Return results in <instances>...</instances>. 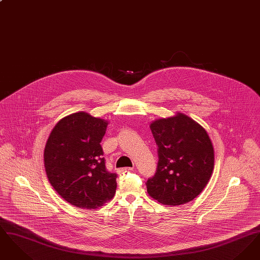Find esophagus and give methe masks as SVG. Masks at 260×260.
<instances>
[{
    "mask_svg": "<svg viewBox=\"0 0 260 260\" xmlns=\"http://www.w3.org/2000/svg\"><path fill=\"white\" fill-rule=\"evenodd\" d=\"M133 170H134L133 168H123V169L118 170V173H125V172H131V171H133Z\"/></svg>",
    "mask_w": 260,
    "mask_h": 260,
    "instance_id": "1",
    "label": "esophagus"
}]
</instances>
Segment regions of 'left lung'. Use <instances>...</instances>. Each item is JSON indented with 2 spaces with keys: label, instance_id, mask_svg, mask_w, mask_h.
Listing matches in <instances>:
<instances>
[{
  "label": "left lung",
  "instance_id": "1",
  "mask_svg": "<svg viewBox=\"0 0 260 260\" xmlns=\"http://www.w3.org/2000/svg\"><path fill=\"white\" fill-rule=\"evenodd\" d=\"M158 145V166L146 182L149 195L162 205L191 202L204 190L214 166V153L206 129L184 114L150 124Z\"/></svg>",
  "mask_w": 260,
  "mask_h": 260
}]
</instances>
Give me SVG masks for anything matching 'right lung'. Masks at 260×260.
Here are the masks:
<instances>
[{
    "label": "right lung",
    "mask_w": 260,
    "mask_h": 260,
    "mask_svg": "<svg viewBox=\"0 0 260 260\" xmlns=\"http://www.w3.org/2000/svg\"><path fill=\"white\" fill-rule=\"evenodd\" d=\"M107 124L78 112L55 124L47 141L44 161L49 181L77 208L98 209L115 195L117 174L107 171L100 145Z\"/></svg>",
    "instance_id": "right-lung-1"
}]
</instances>
